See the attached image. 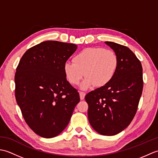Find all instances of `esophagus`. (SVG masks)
I'll return each mask as SVG.
<instances>
[{
    "instance_id": "34e87169",
    "label": "esophagus",
    "mask_w": 158,
    "mask_h": 158,
    "mask_svg": "<svg viewBox=\"0 0 158 158\" xmlns=\"http://www.w3.org/2000/svg\"><path fill=\"white\" fill-rule=\"evenodd\" d=\"M79 96H80V99L83 100L85 98V93L83 92H79Z\"/></svg>"
}]
</instances>
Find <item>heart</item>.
I'll list each match as a JSON object with an SVG mask.
<instances>
[{"label":"heart","mask_w":158,"mask_h":158,"mask_svg":"<svg viewBox=\"0 0 158 158\" xmlns=\"http://www.w3.org/2000/svg\"><path fill=\"white\" fill-rule=\"evenodd\" d=\"M119 65V60L113 50L102 48H89L82 50L74 57L73 62L64 66L66 79L72 85H78L84 76L81 88L93 85L103 87L112 81Z\"/></svg>","instance_id":"obj_1"}]
</instances>
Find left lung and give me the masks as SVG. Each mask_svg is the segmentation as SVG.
<instances>
[{
  "label": "left lung",
  "instance_id": "obj_1",
  "mask_svg": "<svg viewBox=\"0 0 158 158\" xmlns=\"http://www.w3.org/2000/svg\"><path fill=\"white\" fill-rule=\"evenodd\" d=\"M105 43L118 57V68L109 84L89 92L85 99L90 125L100 135L113 136L128 126L136 115L143 88V68L126 46Z\"/></svg>",
  "mask_w": 158,
  "mask_h": 158
}]
</instances>
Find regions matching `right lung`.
Segmentation results:
<instances>
[{
  "mask_svg": "<svg viewBox=\"0 0 158 158\" xmlns=\"http://www.w3.org/2000/svg\"><path fill=\"white\" fill-rule=\"evenodd\" d=\"M77 48L73 43L42 42L24 53L16 69L17 103L28 126L43 138H53L64 130L80 100L64 71Z\"/></svg>",
  "mask_w": 158,
  "mask_h": 158,
  "instance_id": "add662e5",
  "label": "right lung"
}]
</instances>
